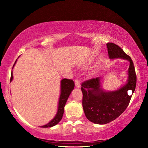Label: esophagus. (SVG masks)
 <instances>
[{"label": "esophagus", "mask_w": 148, "mask_h": 148, "mask_svg": "<svg viewBox=\"0 0 148 148\" xmlns=\"http://www.w3.org/2000/svg\"><path fill=\"white\" fill-rule=\"evenodd\" d=\"M75 86H77V88H79L80 86H81V84H80V82H79V79H75Z\"/></svg>", "instance_id": "1"}]
</instances>
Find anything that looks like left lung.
<instances>
[{"mask_svg": "<svg viewBox=\"0 0 148 148\" xmlns=\"http://www.w3.org/2000/svg\"><path fill=\"white\" fill-rule=\"evenodd\" d=\"M110 59H126L130 62L127 83L117 91L106 92L101 86L100 78L97 77L82 83V104L86 118L97 124H106L114 120L127 108L132 95L128 91L135 90L136 75L131 57L123 49L112 42L107 44Z\"/></svg>", "mask_w": 148, "mask_h": 148, "instance_id": "obj_1", "label": "left lung"}]
</instances>
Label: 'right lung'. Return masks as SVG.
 <instances>
[{"mask_svg":"<svg viewBox=\"0 0 148 148\" xmlns=\"http://www.w3.org/2000/svg\"><path fill=\"white\" fill-rule=\"evenodd\" d=\"M15 61V64H13V68L15 64H16ZM13 79V73H11V77H10V82L12 81ZM75 87V83L72 79L64 78L61 81V94L59 98V106H58V110L56 115L55 117L53 118L50 122L47 124L41 126L42 128H48V127H52L54 125H57L61 120L62 117H63L64 112V107L66 102L67 99L70 95L71 91L73 90Z\"/></svg>","mask_w":148,"mask_h":148,"instance_id":"1","label":"right lung"}]
</instances>
